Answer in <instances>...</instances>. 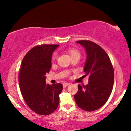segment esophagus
<instances>
[{"label":"esophagus","instance_id":"34e87169","mask_svg":"<svg viewBox=\"0 0 131 131\" xmlns=\"http://www.w3.org/2000/svg\"><path fill=\"white\" fill-rule=\"evenodd\" d=\"M69 83H64L63 84V88H67L68 86H69Z\"/></svg>","mask_w":131,"mask_h":131}]
</instances>
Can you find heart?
I'll list each match as a JSON object with an SVG mask.
<instances>
[{
	"label": "heart",
	"mask_w": 131,
	"mask_h": 131,
	"mask_svg": "<svg viewBox=\"0 0 131 131\" xmlns=\"http://www.w3.org/2000/svg\"><path fill=\"white\" fill-rule=\"evenodd\" d=\"M68 51L69 54H70L71 58H72V57H80V51L77 49H75V48H69L68 50ZM56 57H57L56 54H54L53 56V57H52V60H55V59H56Z\"/></svg>",
	"instance_id": "obj_1"
}]
</instances>
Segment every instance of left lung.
Returning <instances> with one entry per match:
<instances>
[{"label":"left lung","mask_w":131,"mask_h":131,"mask_svg":"<svg viewBox=\"0 0 131 131\" xmlns=\"http://www.w3.org/2000/svg\"><path fill=\"white\" fill-rule=\"evenodd\" d=\"M77 43L86 50L84 72V76H89V83L85 86L78 84L74 99L80 108L93 111L100 108L108 99L114 84V69L108 56L99 45L87 40Z\"/></svg>","instance_id":"8db88e82"}]
</instances>
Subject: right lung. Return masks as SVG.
<instances>
[{
  "instance_id": "right-lung-1",
  "label": "right lung",
  "mask_w": 131,
  "mask_h": 131,
  "mask_svg": "<svg viewBox=\"0 0 131 131\" xmlns=\"http://www.w3.org/2000/svg\"><path fill=\"white\" fill-rule=\"evenodd\" d=\"M59 46L35 47L26 54L21 64L18 77L21 93L29 107L40 115L50 114L59 105L63 85L47 84L45 81V75L51 68L52 54Z\"/></svg>"
}]
</instances>
